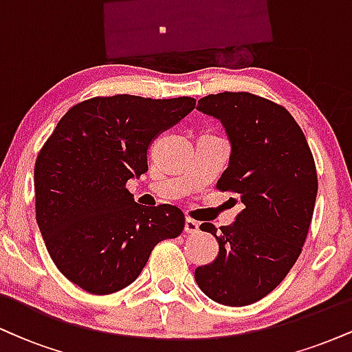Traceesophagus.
<instances>
[{
  "label": "esophagus",
  "mask_w": 352,
  "mask_h": 352,
  "mask_svg": "<svg viewBox=\"0 0 352 352\" xmlns=\"http://www.w3.org/2000/svg\"><path fill=\"white\" fill-rule=\"evenodd\" d=\"M200 230V225H199V221H195V220H192V218H185V232L187 233H197Z\"/></svg>",
  "instance_id": "34e87169"
}]
</instances>
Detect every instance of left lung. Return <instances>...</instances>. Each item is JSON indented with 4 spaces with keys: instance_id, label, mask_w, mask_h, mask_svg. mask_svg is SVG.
<instances>
[{
    "instance_id": "obj_1",
    "label": "left lung",
    "mask_w": 352,
    "mask_h": 352,
    "mask_svg": "<svg viewBox=\"0 0 352 352\" xmlns=\"http://www.w3.org/2000/svg\"><path fill=\"white\" fill-rule=\"evenodd\" d=\"M197 109L227 131L232 155L217 188L236 195L243 210L218 235L213 223L200 225L220 250L195 280L210 300L238 308L272 293L296 263L316 204V165L300 125L273 100L225 91Z\"/></svg>"
}]
</instances>
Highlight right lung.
Here are the masks:
<instances>
[{"label":"right lung","instance_id":"obj_1","mask_svg":"<svg viewBox=\"0 0 352 352\" xmlns=\"http://www.w3.org/2000/svg\"><path fill=\"white\" fill-rule=\"evenodd\" d=\"M195 102L131 94L86 99L63 116L39 151L36 221L59 272L87 293L129 286L153 246L184 232L179 207H142L125 184L147 172L153 137Z\"/></svg>","mask_w":352,"mask_h":352}]
</instances>
